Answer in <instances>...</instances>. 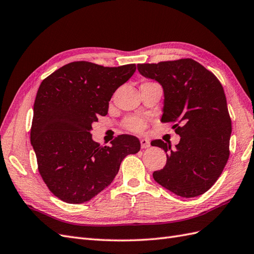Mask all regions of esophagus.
Returning <instances> with one entry per match:
<instances>
[{
	"mask_svg": "<svg viewBox=\"0 0 254 254\" xmlns=\"http://www.w3.org/2000/svg\"><path fill=\"white\" fill-rule=\"evenodd\" d=\"M141 147L142 148H148L150 146V142L148 139H141Z\"/></svg>",
	"mask_w": 254,
	"mask_h": 254,
	"instance_id": "esophagus-1",
	"label": "esophagus"
}]
</instances>
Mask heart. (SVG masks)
Returning a JSON list of instances; mask_svg holds the SVG:
<instances>
[{"instance_id":"1","label":"heart","mask_w":254,"mask_h":254,"mask_svg":"<svg viewBox=\"0 0 254 254\" xmlns=\"http://www.w3.org/2000/svg\"><path fill=\"white\" fill-rule=\"evenodd\" d=\"M125 126L131 131H142L145 128V123L139 118H130L126 120Z\"/></svg>"}]
</instances>
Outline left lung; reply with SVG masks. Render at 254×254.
I'll return each instance as SVG.
<instances>
[{"mask_svg":"<svg viewBox=\"0 0 254 254\" xmlns=\"http://www.w3.org/2000/svg\"><path fill=\"white\" fill-rule=\"evenodd\" d=\"M145 78L161 84L164 93L161 122H175L180 142L153 140L163 148L166 164L153 172L156 182L172 193L197 197L211 189L229 159L232 132L224 88L215 75L193 59L137 64Z\"/></svg>","mask_w":254,"mask_h":254,"instance_id":"8db88e82","label":"left lung"}]
</instances>
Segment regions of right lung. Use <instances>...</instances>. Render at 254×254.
Here are the masks:
<instances>
[{"instance_id": "right-lung-1", "label": "right lung", "mask_w": 254, "mask_h": 254, "mask_svg": "<svg viewBox=\"0 0 254 254\" xmlns=\"http://www.w3.org/2000/svg\"><path fill=\"white\" fill-rule=\"evenodd\" d=\"M135 72L75 61L45 78L37 92L30 143L38 170L52 193L67 203H83L113 181L122 161L141 148L137 137L122 134L110 146L92 139V124L108 112L117 89Z\"/></svg>"}]
</instances>
